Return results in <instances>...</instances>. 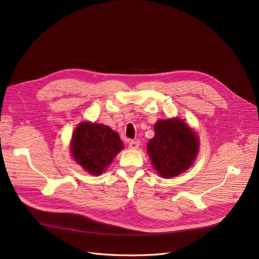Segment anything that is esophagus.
Here are the masks:
<instances>
[{
	"label": "esophagus",
	"mask_w": 259,
	"mask_h": 259,
	"mask_svg": "<svg viewBox=\"0 0 259 259\" xmlns=\"http://www.w3.org/2000/svg\"><path fill=\"white\" fill-rule=\"evenodd\" d=\"M139 145L140 144L138 140H131L128 147H130V149H137V148H139Z\"/></svg>",
	"instance_id": "esophagus-1"
}]
</instances>
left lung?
Returning <instances> with one entry per match:
<instances>
[{
  "label": "left lung",
  "instance_id": "1",
  "mask_svg": "<svg viewBox=\"0 0 259 259\" xmlns=\"http://www.w3.org/2000/svg\"><path fill=\"white\" fill-rule=\"evenodd\" d=\"M154 132V137L148 143V153L158 173L169 178L189 168L199 150L194 132L178 119L158 121Z\"/></svg>",
  "mask_w": 259,
  "mask_h": 259
}]
</instances>
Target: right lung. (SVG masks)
Returning a JSON list of instances; mask_svg holds the SVG:
<instances>
[{
  "instance_id": "add662e5",
  "label": "right lung",
  "mask_w": 259,
  "mask_h": 259,
  "mask_svg": "<svg viewBox=\"0 0 259 259\" xmlns=\"http://www.w3.org/2000/svg\"><path fill=\"white\" fill-rule=\"evenodd\" d=\"M71 149L79 165L93 175H99L123 145L119 135L109 126L83 122L73 133Z\"/></svg>"
}]
</instances>
